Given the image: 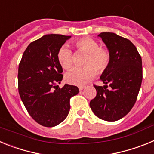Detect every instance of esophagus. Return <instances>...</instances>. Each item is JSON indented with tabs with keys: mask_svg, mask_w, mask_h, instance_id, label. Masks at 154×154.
Returning a JSON list of instances; mask_svg holds the SVG:
<instances>
[{
	"mask_svg": "<svg viewBox=\"0 0 154 154\" xmlns=\"http://www.w3.org/2000/svg\"><path fill=\"white\" fill-rule=\"evenodd\" d=\"M84 89H85V86H83V85H80V86H79V89L80 91L83 90Z\"/></svg>",
	"mask_w": 154,
	"mask_h": 154,
	"instance_id": "34e87169",
	"label": "esophagus"
}]
</instances>
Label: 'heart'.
I'll use <instances>...</instances> for the list:
<instances>
[{"label": "heart", "instance_id": "heart-1", "mask_svg": "<svg viewBox=\"0 0 154 154\" xmlns=\"http://www.w3.org/2000/svg\"><path fill=\"white\" fill-rule=\"evenodd\" d=\"M79 51L86 53L82 68H75L65 75V81L75 85H82L95 77L96 73L101 74L108 68L110 62V52L107 48L99 47L96 40L82 38L74 42ZM58 62L64 69L72 67L74 58L72 51L67 46H62L57 54Z\"/></svg>", "mask_w": 154, "mask_h": 154}]
</instances>
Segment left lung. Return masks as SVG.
<instances>
[{"mask_svg": "<svg viewBox=\"0 0 154 154\" xmlns=\"http://www.w3.org/2000/svg\"><path fill=\"white\" fill-rule=\"evenodd\" d=\"M98 36L106 44L111 58L100 77L105 85H94L97 93L89 106L99 119L113 122L124 117L137 101L143 79L142 58L130 40L112 32Z\"/></svg>", "mask_w": 154, "mask_h": 154, "instance_id": "left-lung-1", "label": "left lung"}]
</instances>
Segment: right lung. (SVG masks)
Returning a JSON list of instances; mask_svg holds the SVG:
<instances>
[{"label":"right lung","mask_w":154,"mask_h":154,"mask_svg":"<svg viewBox=\"0 0 154 154\" xmlns=\"http://www.w3.org/2000/svg\"><path fill=\"white\" fill-rule=\"evenodd\" d=\"M71 36L47 35L30 43L18 67V92L29 115L46 127L61 123L70 110V99L78 87L59 88L63 70L57 54Z\"/></svg>","instance_id":"right-lung-1"}]
</instances>
